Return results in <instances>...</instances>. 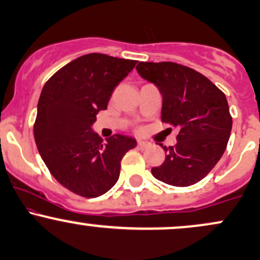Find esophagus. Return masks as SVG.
I'll return each instance as SVG.
<instances>
[{"instance_id":"34e87169","label":"esophagus","mask_w":260,"mask_h":260,"mask_svg":"<svg viewBox=\"0 0 260 260\" xmlns=\"http://www.w3.org/2000/svg\"><path fill=\"white\" fill-rule=\"evenodd\" d=\"M137 147H138L139 149H147L148 147H150V143L145 142V140L138 139L137 140Z\"/></svg>"}]
</instances>
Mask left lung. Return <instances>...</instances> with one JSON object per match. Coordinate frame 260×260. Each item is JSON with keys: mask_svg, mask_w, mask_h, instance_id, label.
I'll return each instance as SVG.
<instances>
[{"mask_svg": "<svg viewBox=\"0 0 260 260\" xmlns=\"http://www.w3.org/2000/svg\"><path fill=\"white\" fill-rule=\"evenodd\" d=\"M137 71L162 95L161 120L178 129L176 145H161L165 161L151 174L170 186H192L214 169L228 147L232 117L225 94L202 73L175 62H139Z\"/></svg>", "mask_w": 260, "mask_h": 260, "instance_id": "8db88e82", "label": "left lung"}]
</instances>
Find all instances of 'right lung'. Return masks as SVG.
Returning <instances> with one entry per match:
<instances>
[{"mask_svg":"<svg viewBox=\"0 0 260 260\" xmlns=\"http://www.w3.org/2000/svg\"><path fill=\"white\" fill-rule=\"evenodd\" d=\"M137 61L104 53L80 56L45 83L38 103L34 138L45 165L74 194L95 198L115 186L121 160L136 139L115 134L103 143L92 132L98 112Z\"/></svg>","mask_w":260,"mask_h":260,"instance_id":"obj_1","label":"right lung"}]
</instances>
